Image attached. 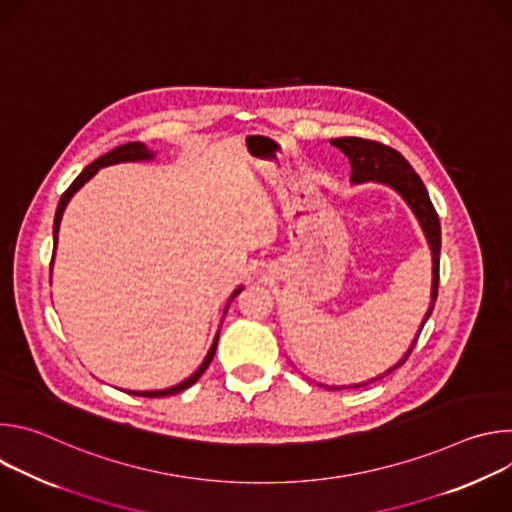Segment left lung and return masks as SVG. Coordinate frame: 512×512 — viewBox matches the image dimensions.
<instances>
[{
  "mask_svg": "<svg viewBox=\"0 0 512 512\" xmlns=\"http://www.w3.org/2000/svg\"><path fill=\"white\" fill-rule=\"evenodd\" d=\"M330 143L334 148H338L350 162V182L352 184H364V182H375V184H383L389 186L391 190H395L405 204L411 208V212L415 214L417 223L425 235V241L429 245L431 251V302L429 308L419 324V330L413 336V342L409 344L407 352L389 367L383 375H377L369 381L362 383H352V385H340V387H328V389H354V387H364L373 381L383 379L385 375L393 373L395 369H399L401 364L409 358L425 322L429 320L435 300H437V283H440V251H442V229H440V218H437V212L429 200V194L421 182V178L415 174V170L409 166V162L389 145H383L379 141H371V139H360V137H338V139H330Z\"/></svg>",
  "mask_w": 512,
  "mask_h": 512,
  "instance_id": "obj_1",
  "label": "left lung"
}]
</instances>
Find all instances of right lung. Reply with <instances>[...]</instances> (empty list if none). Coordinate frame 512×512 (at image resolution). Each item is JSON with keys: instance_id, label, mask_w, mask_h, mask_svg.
Masks as SVG:
<instances>
[{"instance_id": "add662e5", "label": "right lung", "mask_w": 512, "mask_h": 512, "mask_svg": "<svg viewBox=\"0 0 512 512\" xmlns=\"http://www.w3.org/2000/svg\"><path fill=\"white\" fill-rule=\"evenodd\" d=\"M156 156H154V152L152 150H148L145 148L143 143H139V141H131V143H125V145H119V148H115L113 152H109V154H105V156H101L99 160H95L91 166H87L79 176H77V180L72 182L70 186H68V190L60 196V202H58V208H56V214H54V231H52V235H54V253H56V245H58V231H60V221H62V214H64V208L68 206V202H70V198L75 196L101 168H107V166H113V164H123V162H150V160H154ZM52 269V267H50ZM243 291V285H239L233 294H231V298H229V302H227V308H225V312H223V316L227 314V310H229V304L241 294ZM216 342H218V332H216V336H214V340H212V344H210V348H208V352H206V356H204V360H202V364L200 367L188 377V379H184V381H180L178 385H172V387H166V389H156V391H131V389H127L125 393H129V395H137V397H168V395H174V393H180V391H184V389H188V387H192L200 377H202V373L208 369V364L212 362V358H214V352H216Z\"/></svg>"}]
</instances>
